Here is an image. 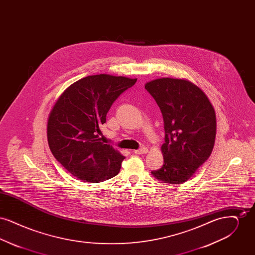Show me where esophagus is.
Wrapping results in <instances>:
<instances>
[{
  "label": "esophagus",
  "mask_w": 255,
  "mask_h": 255,
  "mask_svg": "<svg viewBox=\"0 0 255 255\" xmlns=\"http://www.w3.org/2000/svg\"><path fill=\"white\" fill-rule=\"evenodd\" d=\"M148 152V148L147 147H141V148H139V149H137V150H134V153L135 154H137V155H140V154H146Z\"/></svg>",
  "instance_id": "obj_1"
}]
</instances>
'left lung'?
Listing matches in <instances>:
<instances>
[{
    "label": "left lung",
    "instance_id": "left-lung-1",
    "mask_svg": "<svg viewBox=\"0 0 255 255\" xmlns=\"http://www.w3.org/2000/svg\"><path fill=\"white\" fill-rule=\"evenodd\" d=\"M145 89L160 109L165 132L163 165L151 173L161 182H185L213 150L214 108L206 94L186 79L158 78L147 82Z\"/></svg>",
    "mask_w": 255,
    "mask_h": 255
}]
</instances>
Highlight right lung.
I'll return each mask as SVG.
<instances>
[{"label": "right lung", "mask_w": 255, "mask_h": 255, "mask_svg": "<svg viewBox=\"0 0 255 255\" xmlns=\"http://www.w3.org/2000/svg\"><path fill=\"white\" fill-rule=\"evenodd\" d=\"M135 82L124 76L90 75L67 88L55 102L47 128L49 149L82 182H104L119 174L125 157L100 141V127L115 100Z\"/></svg>", "instance_id": "add662e5"}]
</instances>
